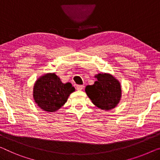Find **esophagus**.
I'll return each mask as SVG.
<instances>
[{"label": "esophagus", "instance_id": "1", "mask_svg": "<svg viewBox=\"0 0 160 160\" xmlns=\"http://www.w3.org/2000/svg\"><path fill=\"white\" fill-rule=\"evenodd\" d=\"M83 88H84V85H77V87H76L77 90H82L83 89Z\"/></svg>", "mask_w": 160, "mask_h": 160}]
</instances>
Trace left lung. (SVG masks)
Returning <instances> with one entry per match:
<instances>
[{
  "label": "left lung",
  "mask_w": 160,
  "mask_h": 160,
  "mask_svg": "<svg viewBox=\"0 0 160 160\" xmlns=\"http://www.w3.org/2000/svg\"><path fill=\"white\" fill-rule=\"evenodd\" d=\"M97 80L85 87V92L92 103L102 110H111L117 106L121 98L120 82L109 73L95 75Z\"/></svg>",
  "instance_id": "1"
}]
</instances>
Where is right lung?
I'll return each instance as SVG.
<instances>
[{
    "label": "right lung",
    "instance_id": "1",
    "mask_svg": "<svg viewBox=\"0 0 160 160\" xmlns=\"http://www.w3.org/2000/svg\"><path fill=\"white\" fill-rule=\"evenodd\" d=\"M75 90L70 82L63 83L55 73H47L36 80L33 98L43 111L55 112L65 105Z\"/></svg>",
    "mask_w": 160,
    "mask_h": 160
}]
</instances>
